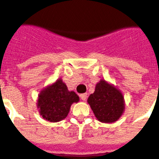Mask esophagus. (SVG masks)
<instances>
[{
    "label": "esophagus",
    "mask_w": 159,
    "mask_h": 159,
    "mask_svg": "<svg viewBox=\"0 0 159 159\" xmlns=\"http://www.w3.org/2000/svg\"><path fill=\"white\" fill-rule=\"evenodd\" d=\"M80 98L83 101H85L86 99H87V93H82V94L80 95Z\"/></svg>",
    "instance_id": "obj_1"
}]
</instances>
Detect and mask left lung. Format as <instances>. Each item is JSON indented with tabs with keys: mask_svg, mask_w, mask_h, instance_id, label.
I'll list each match as a JSON object with an SVG mask.
<instances>
[{
	"mask_svg": "<svg viewBox=\"0 0 159 159\" xmlns=\"http://www.w3.org/2000/svg\"><path fill=\"white\" fill-rule=\"evenodd\" d=\"M88 102L96 118L104 123L117 120L125 109L122 93L104 80H101L96 84L94 93L90 94Z\"/></svg>",
	"mask_w": 159,
	"mask_h": 159,
	"instance_id": "8db88e82",
	"label": "left lung"
}]
</instances>
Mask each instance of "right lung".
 I'll return each instance as SVG.
<instances>
[{"label": "right lung", "instance_id": "right-lung-1", "mask_svg": "<svg viewBox=\"0 0 159 159\" xmlns=\"http://www.w3.org/2000/svg\"><path fill=\"white\" fill-rule=\"evenodd\" d=\"M80 98L74 91H69L61 79L42 90L39 95V113L51 122H57L66 117L73 102Z\"/></svg>", "mask_w": 159, "mask_h": 159}]
</instances>
